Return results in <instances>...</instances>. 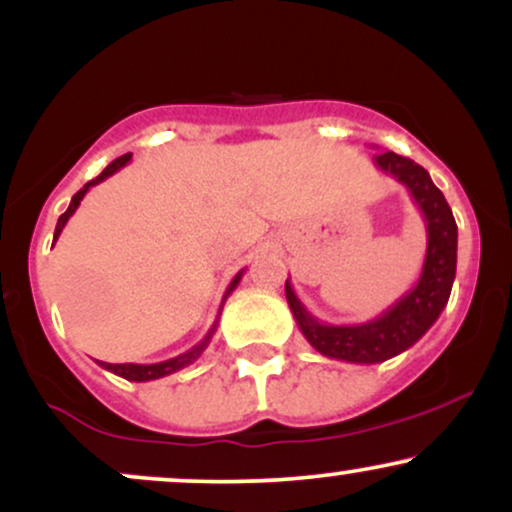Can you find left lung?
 <instances>
[{
  "instance_id": "left-lung-1",
  "label": "left lung",
  "mask_w": 512,
  "mask_h": 512,
  "mask_svg": "<svg viewBox=\"0 0 512 512\" xmlns=\"http://www.w3.org/2000/svg\"><path fill=\"white\" fill-rule=\"evenodd\" d=\"M375 166L407 187L426 221V257L419 281L373 320L327 325L305 308L286 279V301L298 330L322 356L346 363H383L419 342L448 305L457 269L455 216L443 192L433 185L428 170L411 158L397 156L395 151L375 156Z\"/></svg>"
}]
</instances>
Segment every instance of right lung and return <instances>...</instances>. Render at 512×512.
Returning <instances> with one entry per match:
<instances>
[{"instance_id": "obj_1", "label": "right lung", "mask_w": 512, "mask_h": 512, "mask_svg": "<svg viewBox=\"0 0 512 512\" xmlns=\"http://www.w3.org/2000/svg\"><path fill=\"white\" fill-rule=\"evenodd\" d=\"M129 158H132V154H125V156H120V158H115L113 163H110L108 168L103 170L101 175H98L96 180H91V182H86L84 187H81L79 192H76V195L72 197V202H69V207H67V211H64V214L60 216V219H57V226H55V240L60 238V233H62V228L67 226V221L72 219V214L76 209H79V204H81V199H84V195L88 190H91L93 185H98V182H103L105 178H110V175H115L117 170L120 168H125L127 163H129ZM55 240H52V245H55ZM243 274H245V269H240V272L233 276V281L231 284H228V289H226V293H223V298H221V308H219V315H216V320H214V325H211V330L207 332V337L202 339V342L199 344H195L192 346V349H187L185 354H180V356H175V358H168V361H161V363H105V361H98V366L101 368H105V370H110V373H115V375H120V378H125V380H132V383H149V380H158V378H166V375H170V373H175V370H182L185 366H190V363H195L199 356H202V351L207 349L209 346V342H211V337H214V332H216V327H219V317H221V310H223V303H226V298L231 296L233 291H236V286L240 284V279H243Z\"/></svg>"}]
</instances>
